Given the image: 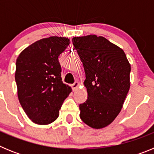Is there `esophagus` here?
Returning a JSON list of instances; mask_svg holds the SVG:
<instances>
[{
    "label": "esophagus",
    "instance_id": "esophagus-1",
    "mask_svg": "<svg viewBox=\"0 0 154 154\" xmlns=\"http://www.w3.org/2000/svg\"><path fill=\"white\" fill-rule=\"evenodd\" d=\"M79 85H80V83L79 82H75L74 84H72V88L73 91H75L76 89H78L79 87Z\"/></svg>",
    "mask_w": 154,
    "mask_h": 154
}]
</instances>
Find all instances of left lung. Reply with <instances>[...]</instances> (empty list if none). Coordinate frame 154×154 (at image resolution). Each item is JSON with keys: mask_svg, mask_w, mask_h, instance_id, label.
Listing matches in <instances>:
<instances>
[{"mask_svg": "<svg viewBox=\"0 0 154 154\" xmlns=\"http://www.w3.org/2000/svg\"><path fill=\"white\" fill-rule=\"evenodd\" d=\"M73 45L85 72L88 98L80 118L93 129L111 124L123 108L130 87L131 66L123 50L103 36L75 37Z\"/></svg>", "mask_w": 154, "mask_h": 154, "instance_id": "1", "label": "left lung"}]
</instances>
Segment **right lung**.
Listing matches in <instances>:
<instances>
[{"label": "right lung", "mask_w": 154, "mask_h": 154, "mask_svg": "<svg viewBox=\"0 0 154 154\" xmlns=\"http://www.w3.org/2000/svg\"><path fill=\"white\" fill-rule=\"evenodd\" d=\"M70 44L65 37L51 36L34 42L16 61L17 97L33 123L48 125L56 120L72 88L62 82L58 56Z\"/></svg>", "instance_id": "right-lung-1"}]
</instances>
